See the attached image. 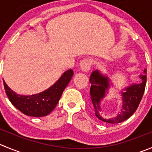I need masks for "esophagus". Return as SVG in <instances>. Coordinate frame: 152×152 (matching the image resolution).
<instances>
[{
	"label": "esophagus",
	"mask_w": 152,
	"mask_h": 152,
	"mask_svg": "<svg viewBox=\"0 0 152 152\" xmlns=\"http://www.w3.org/2000/svg\"><path fill=\"white\" fill-rule=\"evenodd\" d=\"M91 67V61L89 60H83L80 63V69L83 72H89Z\"/></svg>",
	"instance_id": "obj_1"
}]
</instances>
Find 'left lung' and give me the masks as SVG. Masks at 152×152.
I'll list each match as a JSON object with an SVG mask.
<instances>
[{
	"label": "left lung",
	"instance_id": "8db88e82",
	"mask_svg": "<svg viewBox=\"0 0 152 152\" xmlns=\"http://www.w3.org/2000/svg\"><path fill=\"white\" fill-rule=\"evenodd\" d=\"M146 69L143 74L139 76L141 80L140 83H134L119 90L122 105L120 111H118L115 116L106 117L103 113L102 102L109 93L110 89L114 87V84L107 75L100 71H94L91 75L89 81L91 83L90 95L91 107L95 115L99 120L110 124H117L124 122L137 110L145 91L146 84Z\"/></svg>",
	"mask_w": 152,
	"mask_h": 152
}]
</instances>
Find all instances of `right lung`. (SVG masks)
Segmentation results:
<instances>
[{
	"instance_id": "right-lung-1",
	"label": "right lung",
	"mask_w": 152,
	"mask_h": 152,
	"mask_svg": "<svg viewBox=\"0 0 152 152\" xmlns=\"http://www.w3.org/2000/svg\"><path fill=\"white\" fill-rule=\"evenodd\" d=\"M73 75L72 69L66 71L48 89L35 95H23L17 94L7 86L5 81H4V89L10 102L21 113L30 116H45L56 107Z\"/></svg>"
}]
</instances>
